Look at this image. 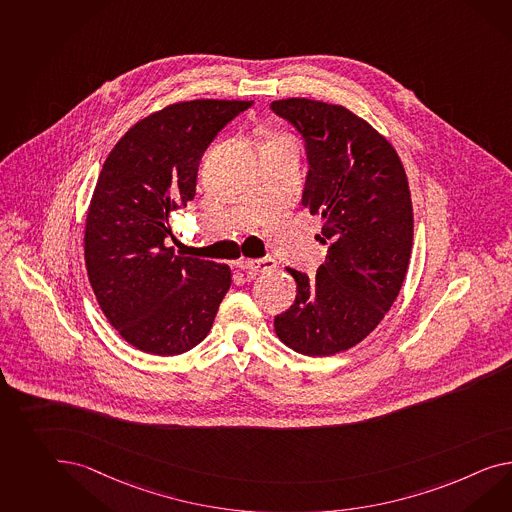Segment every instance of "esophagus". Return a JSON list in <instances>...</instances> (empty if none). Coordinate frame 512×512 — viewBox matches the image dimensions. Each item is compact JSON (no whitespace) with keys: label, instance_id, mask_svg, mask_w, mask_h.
I'll use <instances>...</instances> for the list:
<instances>
[{"label":"esophagus","instance_id":"esophagus-1","mask_svg":"<svg viewBox=\"0 0 512 512\" xmlns=\"http://www.w3.org/2000/svg\"><path fill=\"white\" fill-rule=\"evenodd\" d=\"M276 263L273 258H260V260H239L237 267L241 271H247L249 275H256V273H265L269 269H273Z\"/></svg>","mask_w":512,"mask_h":512}]
</instances>
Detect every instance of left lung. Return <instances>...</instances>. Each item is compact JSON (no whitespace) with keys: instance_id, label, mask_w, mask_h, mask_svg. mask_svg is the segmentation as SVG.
I'll use <instances>...</instances> for the list:
<instances>
[{"instance_id":"obj_1","label":"left lung","mask_w":512,"mask_h":512,"mask_svg":"<svg viewBox=\"0 0 512 512\" xmlns=\"http://www.w3.org/2000/svg\"><path fill=\"white\" fill-rule=\"evenodd\" d=\"M269 107L301 135L302 206L323 219L315 239L328 247L312 278L288 267L297 297L276 315V334L297 353H341L379 325L403 286L414 236L407 174L394 146L341 105L289 98Z\"/></svg>"}]
</instances>
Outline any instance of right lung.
Masks as SVG:
<instances>
[{"label": "right lung", "mask_w": 512, "mask_h": 512, "mask_svg": "<svg viewBox=\"0 0 512 512\" xmlns=\"http://www.w3.org/2000/svg\"><path fill=\"white\" fill-rule=\"evenodd\" d=\"M254 102L193 100L137 122L105 159L85 226V263L109 323L133 347L174 356L210 332L228 265L167 247L169 217L197 193L200 159Z\"/></svg>", "instance_id": "add662e5"}]
</instances>
